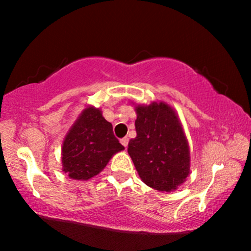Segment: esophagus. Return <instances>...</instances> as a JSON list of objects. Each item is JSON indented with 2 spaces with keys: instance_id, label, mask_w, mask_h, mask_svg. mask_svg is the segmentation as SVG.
Masks as SVG:
<instances>
[{
  "instance_id": "esophagus-1",
  "label": "esophagus",
  "mask_w": 251,
  "mask_h": 251,
  "mask_svg": "<svg viewBox=\"0 0 251 251\" xmlns=\"http://www.w3.org/2000/svg\"><path fill=\"white\" fill-rule=\"evenodd\" d=\"M120 143L123 144V146L124 148H127V145H128V138H123L122 140H120Z\"/></svg>"
}]
</instances>
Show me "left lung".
<instances>
[{
  "instance_id": "8db88e82",
  "label": "left lung",
  "mask_w": 251,
  "mask_h": 251,
  "mask_svg": "<svg viewBox=\"0 0 251 251\" xmlns=\"http://www.w3.org/2000/svg\"><path fill=\"white\" fill-rule=\"evenodd\" d=\"M137 137L128 154L142 180L162 192L175 191L190 175V149L177 113L169 103L135 106Z\"/></svg>"
}]
</instances>
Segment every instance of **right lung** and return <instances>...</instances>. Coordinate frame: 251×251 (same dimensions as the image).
Instances as JSON below:
<instances>
[{
    "mask_svg": "<svg viewBox=\"0 0 251 251\" xmlns=\"http://www.w3.org/2000/svg\"><path fill=\"white\" fill-rule=\"evenodd\" d=\"M124 149L101 109L87 106L62 143V171L72 179L88 180L99 175L109 159Z\"/></svg>",
    "mask_w": 251,
    "mask_h": 251,
    "instance_id": "obj_1",
    "label": "right lung"
}]
</instances>
